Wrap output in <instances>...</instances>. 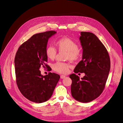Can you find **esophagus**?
I'll return each instance as SVG.
<instances>
[{
    "label": "esophagus",
    "instance_id": "1",
    "mask_svg": "<svg viewBox=\"0 0 123 123\" xmlns=\"http://www.w3.org/2000/svg\"><path fill=\"white\" fill-rule=\"evenodd\" d=\"M66 77V76L65 75H62L60 76V78L61 79H64Z\"/></svg>",
    "mask_w": 123,
    "mask_h": 123
}]
</instances>
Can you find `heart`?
<instances>
[{
  "instance_id": "b5f03b06",
  "label": "heart",
  "mask_w": 123,
  "mask_h": 123,
  "mask_svg": "<svg viewBox=\"0 0 123 123\" xmlns=\"http://www.w3.org/2000/svg\"><path fill=\"white\" fill-rule=\"evenodd\" d=\"M55 46L59 51L66 52V59L67 60L75 61L80 56V50L78 45L71 38L65 37L58 39L55 41ZM45 54L48 59L54 60L57 54L56 49L53 46H48L45 50ZM71 67V65L68 63L57 62L53 64V69L60 74H67Z\"/></svg>"
}]
</instances>
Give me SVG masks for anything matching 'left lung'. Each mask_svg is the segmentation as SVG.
I'll use <instances>...</instances> for the list:
<instances>
[{"instance_id":"8db88e82","label":"left lung","mask_w":123,"mask_h":123,"mask_svg":"<svg viewBox=\"0 0 123 123\" xmlns=\"http://www.w3.org/2000/svg\"><path fill=\"white\" fill-rule=\"evenodd\" d=\"M80 40L82 60L74 72L85 75L81 80L74 73L69 76L72 81L71 91L77 101L88 103L98 98L104 90L110 69V58L107 49L94 34L81 32Z\"/></svg>"}]
</instances>
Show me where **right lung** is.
Masks as SVG:
<instances>
[{"mask_svg":"<svg viewBox=\"0 0 123 123\" xmlns=\"http://www.w3.org/2000/svg\"><path fill=\"white\" fill-rule=\"evenodd\" d=\"M57 32L53 30L37 33L19 46L14 59L16 82L21 94L37 103L47 101L52 95L60 77L49 72L41 75V67L49 70L45 54L48 39Z\"/></svg>","mask_w":123,"mask_h":123,"instance_id":"right-lung-1","label":"right lung"}]
</instances>
